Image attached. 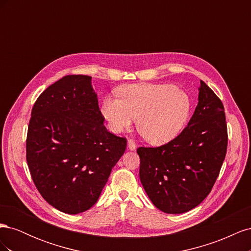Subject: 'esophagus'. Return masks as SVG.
Here are the masks:
<instances>
[{
  "instance_id": "obj_1",
  "label": "esophagus",
  "mask_w": 251,
  "mask_h": 251,
  "mask_svg": "<svg viewBox=\"0 0 251 251\" xmlns=\"http://www.w3.org/2000/svg\"><path fill=\"white\" fill-rule=\"evenodd\" d=\"M127 148H128V150H130V151H134L136 149V144H135V142L132 139L127 140Z\"/></svg>"
}]
</instances>
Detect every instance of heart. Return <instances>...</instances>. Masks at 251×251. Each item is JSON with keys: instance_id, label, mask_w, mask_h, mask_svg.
Listing matches in <instances>:
<instances>
[{"instance_id": "heart-1", "label": "heart", "mask_w": 251, "mask_h": 251, "mask_svg": "<svg viewBox=\"0 0 251 251\" xmlns=\"http://www.w3.org/2000/svg\"><path fill=\"white\" fill-rule=\"evenodd\" d=\"M119 100L105 98L102 114L111 131L120 133L136 126L151 144H164L181 132L191 113L186 93L169 83H135L118 89Z\"/></svg>"}]
</instances>
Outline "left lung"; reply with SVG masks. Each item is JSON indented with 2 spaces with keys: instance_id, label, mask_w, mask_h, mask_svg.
I'll use <instances>...</instances> for the list:
<instances>
[{
  "instance_id": "obj_1",
  "label": "left lung",
  "mask_w": 251,
  "mask_h": 251,
  "mask_svg": "<svg viewBox=\"0 0 251 251\" xmlns=\"http://www.w3.org/2000/svg\"><path fill=\"white\" fill-rule=\"evenodd\" d=\"M198 100L176 138L161 147L137 149L142 186L166 214L198 206L210 193L225 159L228 137L223 103L202 80Z\"/></svg>"
}]
</instances>
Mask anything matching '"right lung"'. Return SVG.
Instances as JSON below:
<instances>
[{"label":"right lung","instance_id":"right-lung-1","mask_svg":"<svg viewBox=\"0 0 251 251\" xmlns=\"http://www.w3.org/2000/svg\"><path fill=\"white\" fill-rule=\"evenodd\" d=\"M88 75H67L37 98L26 159L32 180L53 207L76 215L100 198L126 139L110 133Z\"/></svg>","mask_w":251,"mask_h":251}]
</instances>
